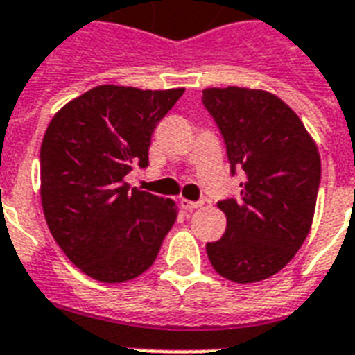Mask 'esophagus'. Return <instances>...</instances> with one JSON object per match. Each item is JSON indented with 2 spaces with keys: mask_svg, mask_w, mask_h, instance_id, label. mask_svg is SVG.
Here are the masks:
<instances>
[{
  "mask_svg": "<svg viewBox=\"0 0 355 355\" xmlns=\"http://www.w3.org/2000/svg\"><path fill=\"white\" fill-rule=\"evenodd\" d=\"M178 205L182 206L184 210L191 211V210H197V208H200V206L205 205V202H202V200H189V199H180V200H178Z\"/></svg>",
  "mask_w": 355,
  "mask_h": 355,
  "instance_id": "34e87169",
  "label": "esophagus"
}]
</instances>
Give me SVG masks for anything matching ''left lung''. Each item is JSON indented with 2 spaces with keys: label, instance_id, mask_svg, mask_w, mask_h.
I'll use <instances>...</instances> for the list:
<instances>
[{
  "label": "left lung",
  "instance_id": "obj_1",
  "mask_svg": "<svg viewBox=\"0 0 355 355\" xmlns=\"http://www.w3.org/2000/svg\"><path fill=\"white\" fill-rule=\"evenodd\" d=\"M202 103L221 130L241 199L217 202L227 216L219 241L206 243L211 267L236 284L282 270L306 241L320 182L311 134L280 97L254 88H206Z\"/></svg>",
  "mask_w": 355,
  "mask_h": 355
}]
</instances>
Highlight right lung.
<instances>
[{"instance_id": "1", "label": "right lung", "mask_w": 355, "mask_h": 355, "mask_svg": "<svg viewBox=\"0 0 355 355\" xmlns=\"http://www.w3.org/2000/svg\"><path fill=\"white\" fill-rule=\"evenodd\" d=\"M184 88L101 85L64 105L40 147V199L49 232L69 261L105 284L132 280L155 263L177 221L175 200L128 188L149 166L150 136Z\"/></svg>"}]
</instances>
